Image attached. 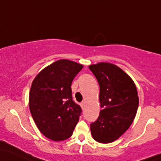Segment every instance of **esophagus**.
<instances>
[{"label": "esophagus", "mask_w": 161, "mask_h": 161, "mask_svg": "<svg viewBox=\"0 0 161 161\" xmlns=\"http://www.w3.org/2000/svg\"><path fill=\"white\" fill-rule=\"evenodd\" d=\"M80 105H81V107H82V109H84L85 108V102H82L80 103Z\"/></svg>", "instance_id": "1"}]
</instances>
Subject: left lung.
<instances>
[{
  "mask_svg": "<svg viewBox=\"0 0 161 161\" xmlns=\"http://www.w3.org/2000/svg\"><path fill=\"white\" fill-rule=\"evenodd\" d=\"M100 87L99 116L90 128L99 143L113 142L122 135L135 119L139 99L133 80L121 69L108 63L91 65Z\"/></svg>",
  "mask_w": 161,
  "mask_h": 161,
  "instance_id": "left-lung-1",
  "label": "left lung"
}]
</instances>
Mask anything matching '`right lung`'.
I'll use <instances>...</instances> for the list:
<instances>
[{"instance_id":"add662e5","label":"right lung","mask_w":161,"mask_h":161,"mask_svg":"<svg viewBox=\"0 0 161 161\" xmlns=\"http://www.w3.org/2000/svg\"><path fill=\"white\" fill-rule=\"evenodd\" d=\"M83 66L60 59L43 69L32 83L30 111L38 129L49 139L64 141L76 126L82 108L72 100L71 85Z\"/></svg>"}]
</instances>
